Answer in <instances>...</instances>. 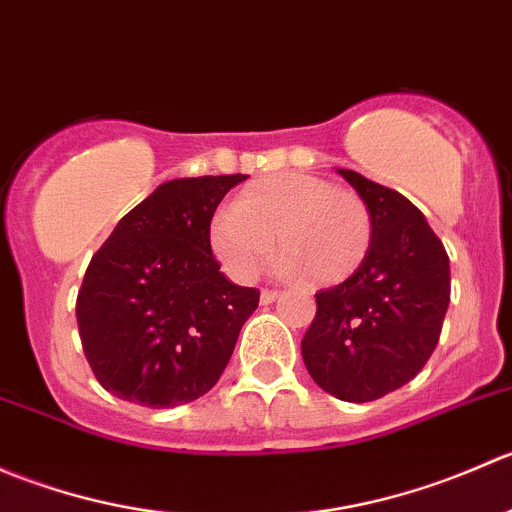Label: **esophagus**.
<instances>
[{
    "label": "esophagus",
    "mask_w": 512,
    "mask_h": 512,
    "mask_svg": "<svg viewBox=\"0 0 512 512\" xmlns=\"http://www.w3.org/2000/svg\"><path fill=\"white\" fill-rule=\"evenodd\" d=\"M280 294H282V292H277V289L265 287V289H262V292H260V302H262V304H272L277 297H280Z\"/></svg>",
    "instance_id": "1"
}]
</instances>
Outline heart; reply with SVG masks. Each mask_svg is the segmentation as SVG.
I'll return each mask as SVG.
<instances>
[{
  "label": "heart",
  "mask_w": 512,
  "mask_h": 512,
  "mask_svg": "<svg viewBox=\"0 0 512 512\" xmlns=\"http://www.w3.org/2000/svg\"><path fill=\"white\" fill-rule=\"evenodd\" d=\"M280 270L314 287H334L361 270L374 218L359 193L307 173H277L242 188L230 213L210 223V247L235 280H252L272 252Z\"/></svg>",
  "instance_id": "obj_1"
}]
</instances>
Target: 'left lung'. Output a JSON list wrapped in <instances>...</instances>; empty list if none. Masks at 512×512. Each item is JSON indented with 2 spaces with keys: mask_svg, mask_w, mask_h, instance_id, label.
<instances>
[{
  "mask_svg": "<svg viewBox=\"0 0 512 512\" xmlns=\"http://www.w3.org/2000/svg\"><path fill=\"white\" fill-rule=\"evenodd\" d=\"M339 175L369 205L374 242L354 277L314 294L302 359L327 394L364 404L409 384L433 354L451 302V267L411 200L354 170Z\"/></svg>",
  "mask_w": 512,
  "mask_h": 512,
  "instance_id": "8db88e82",
  "label": "left lung"
}]
</instances>
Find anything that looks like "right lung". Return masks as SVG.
<instances>
[{
  "instance_id": "right-lung-1",
  "label": "right lung",
  "mask_w": 512,
  "mask_h": 512,
  "mask_svg": "<svg viewBox=\"0 0 512 512\" xmlns=\"http://www.w3.org/2000/svg\"><path fill=\"white\" fill-rule=\"evenodd\" d=\"M247 175L158 185L91 257L76 297L84 354L98 384L151 409L200 399L218 384L260 289L225 280L210 220Z\"/></svg>"
}]
</instances>
